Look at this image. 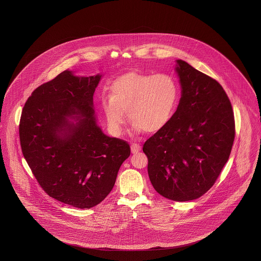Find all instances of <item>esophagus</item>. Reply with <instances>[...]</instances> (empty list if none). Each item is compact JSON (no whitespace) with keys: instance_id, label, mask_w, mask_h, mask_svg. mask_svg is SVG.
Wrapping results in <instances>:
<instances>
[{"instance_id":"esophagus-1","label":"esophagus","mask_w":261,"mask_h":261,"mask_svg":"<svg viewBox=\"0 0 261 261\" xmlns=\"http://www.w3.org/2000/svg\"><path fill=\"white\" fill-rule=\"evenodd\" d=\"M140 150H141V146H140L139 144L133 143V144L131 145V151H132V153H137V152L140 151Z\"/></svg>"}]
</instances>
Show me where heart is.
I'll use <instances>...</instances> for the list:
<instances>
[{
    "label": "heart",
    "instance_id": "b5f03b06",
    "mask_svg": "<svg viewBox=\"0 0 261 261\" xmlns=\"http://www.w3.org/2000/svg\"><path fill=\"white\" fill-rule=\"evenodd\" d=\"M180 95V85L172 75L131 71L112 81L111 99H102L101 108L115 134L122 131L124 112L136 130L155 133L173 118Z\"/></svg>",
    "mask_w": 261,
    "mask_h": 261
}]
</instances>
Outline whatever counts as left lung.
<instances>
[{"mask_svg":"<svg viewBox=\"0 0 261 261\" xmlns=\"http://www.w3.org/2000/svg\"><path fill=\"white\" fill-rule=\"evenodd\" d=\"M182 96L173 118L149 138L143 151L154 190L166 199H199L214 185L228 161L235 118L222 86L184 61H177Z\"/></svg>","mask_w":261,"mask_h":261,"instance_id":"obj_1","label":"left lung"}]
</instances>
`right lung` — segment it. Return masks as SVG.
<instances>
[{
	"label": "right lung",
	"mask_w": 261,
	"mask_h": 261,
	"mask_svg": "<svg viewBox=\"0 0 261 261\" xmlns=\"http://www.w3.org/2000/svg\"><path fill=\"white\" fill-rule=\"evenodd\" d=\"M100 77L63 71L32 92L19 122L21 150L39 185L77 208L106 199L130 155L126 141L105 135L97 125L93 96Z\"/></svg>",
	"instance_id": "obj_1"
}]
</instances>
